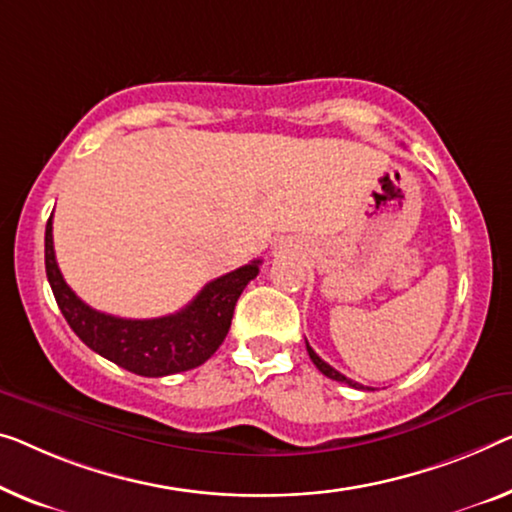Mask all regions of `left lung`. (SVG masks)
Listing matches in <instances>:
<instances>
[{"instance_id":"1","label":"left lung","mask_w":512,"mask_h":512,"mask_svg":"<svg viewBox=\"0 0 512 512\" xmlns=\"http://www.w3.org/2000/svg\"><path fill=\"white\" fill-rule=\"evenodd\" d=\"M305 347H308L310 361L317 365V370H319V372H322V375H326V377H329V379H335V381H342V384H347V386H352V388H363V391H365V386H361V384H358V381H352V379H347L345 375H340V372H338V370H335V368H331V365H329V363H326V361H322V358H319V356L315 354V349H312V347L308 345V342H305ZM368 391H370V388H368Z\"/></svg>"}]
</instances>
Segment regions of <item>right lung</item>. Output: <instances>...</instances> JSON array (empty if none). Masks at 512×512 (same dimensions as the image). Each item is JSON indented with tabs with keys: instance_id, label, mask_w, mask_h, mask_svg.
I'll return each instance as SVG.
<instances>
[{
	"instance_id": "obj_1",
	"label": "right lung",
	"mask_w": 512,
	"mask_h": 512,
	"mask_svg": "<svg viewBox=\"0 0 512 512\" xmlns=\"http://www.w3.org/2000/svg\"><path fill=\"white\" fill-rule=\"evenodd\" d=\"M45 273L61 315L89 349L140 377H165L193 370L216 354L230 331L234 305L259 273V259L225 273L186 308L156 319H124L98 312L61 276L52 246V216L45 225Z\"/></svg>"
}]
</instances>
